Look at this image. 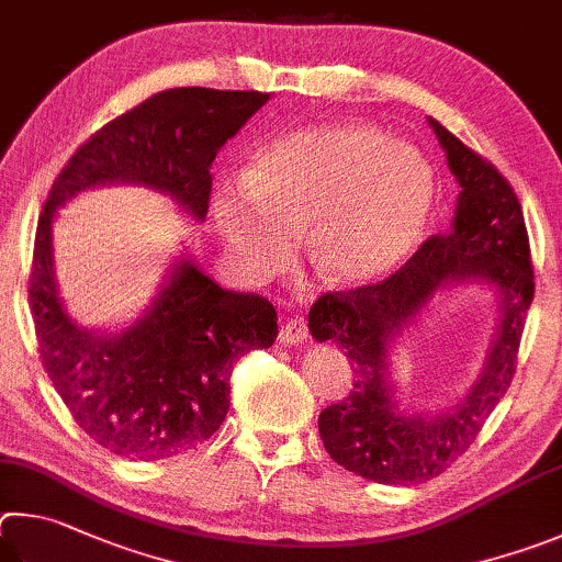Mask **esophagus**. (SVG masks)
Instances as JSON below:
<instances>
[{
	"instance_id": "34e87169",
	"label": "esophagus",
	"mask_w": 562,
	"mask_h": 562,
	"mask_svg": "<svg viewBox=\"0 0 562 562\" xmlns=\"http://www.w3.org/2000/svg\"><path fill=\"white\" fill-rule=\"evenodd\" d=\"M308 338V326L303 323V318H289L283 321V326L279 330V340L283 342V346H299V342H303Z\"/></svg>"
}]
</instances>
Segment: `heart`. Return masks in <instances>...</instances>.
<instances>
[{"label":"heart","instance_id":"obj_1","mask_svg":"<svg viewBox=\"0 0 562 562\" xmlns=\"http://www.w3.org/2000/svg\"><path fill=\"white\" fill-rule=\"evenodd\" d=\"M437 175L417 147L370 123H330L279 137L241 180L210 202L236 271L266 279L286 266L303 229L323 281L360 289L387 279L417 249L435 210Z\"/></svg>","mask_w":562,"mask_h":562}]
</instances>
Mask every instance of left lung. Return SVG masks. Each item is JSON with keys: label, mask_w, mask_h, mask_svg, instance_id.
Masks as SVG:
<instances>
[{"label": "left lung", "mask_w": 562, "mask_h": 562, "mask_svg": "<svg viewBox=\"0 0 562 562\" xmlns=\"http://www.w3.org/2000/svg\"><path fill=\"white\" fill-rule=\"evenodd\" d=\"M427 121L461 187L449 234L431 236L382 283L326 293L308 313L311 336L346 350L356 372L350 395L321 412L323 447L352 474L390 486L435 479L474 445L514 380L533 303V263L516 192L494 165L435 117ZM459 285H484L497 299L485 366L451 406L429 413L402 408L391 380V350L431 302Z\"/></svg>", "instance_id": "obj_1"}]
</instances>
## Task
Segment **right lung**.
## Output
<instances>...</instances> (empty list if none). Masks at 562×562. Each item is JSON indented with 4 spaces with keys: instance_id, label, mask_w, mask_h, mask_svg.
<instances>
[{
    "instance_id": "right-lung-1",
    "label": "right lung",
    "mask_w": 562,
    "mask_h": 562,
    "mask_svg": "<svg viewBox=\"0 0 562 562\" xmlns=\"http://www.w3.org/2000/svg\"><path fill=\"white\" fill-rule=\"evenodd\" d=\"M269 98L214 88L155 93L78 147L48 192L29 279L38 352L78 427L117 457L157 461L210 439L229 412L234 360L279 336L276 308L222 289L182 251L133 323L78 326L58 296V206L95 187L143 184L202 224L216 153Z\"/></svg>"
}]
</instances>
